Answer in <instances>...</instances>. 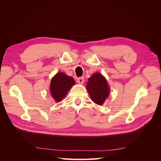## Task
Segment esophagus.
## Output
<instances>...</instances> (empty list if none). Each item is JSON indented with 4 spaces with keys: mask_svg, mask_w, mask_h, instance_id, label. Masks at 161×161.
<instances>
[{
    "mask_svg": "<svg viewBox=\"0 0 161 161\" xmlns=\"http://www.w3.org/2000/svg\"><path fill=\"white\" fill-rule=\"evenodd\" d=\"M84 81H85L84 77H79V78H78V79H77L78 83H79V84H83Z\"/></svg>",
    "mask_w": 161,
    "mask_h": 161,
    "instance_id": "34e87169",
    "label": "esophagus"
}]
</instances>
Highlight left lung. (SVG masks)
Masks as SVG:
<instances>
[{"label":"left lung","mask_w":161,"mask_h":161,"mask_svg":"<svg viewBox=\"0 0 161 161\" xmlns=\"http://www.w3.org/2000/svg\"><path fill=\"white\" fill-rule=\"evenodd\" d=\"M86 89L91 100L97 105H103L109 95L110 89L105 78L99 72L94 73L88 79Z\"/></svg>","instance_id":"obj_1"}]
</instances>
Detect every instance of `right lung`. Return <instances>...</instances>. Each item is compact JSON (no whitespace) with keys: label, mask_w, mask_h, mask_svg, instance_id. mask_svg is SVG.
I'll return each mask as SVG.
<instances>
[{"label":"right lung","mask_w":161,"mask_h":161,"mask_svg":"<svg viewBox=\"0 0 161 161\" xmlns=\"http://www.w3.org/2000/svg\"><path fill=\"white\" fill-rule=\"evenodd\" d=\"M75 84V81L72 77L67 76L64 72L57 73L52 79L50 86L53 99L56 102L61 101Z\"/></svg>","instance_id":"obj_1"}]
</instances>
